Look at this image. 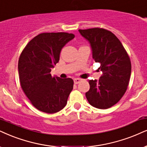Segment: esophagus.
Here are the masks:
<instances>
[{"label":"esophagus","instance_id":"1","mask_svg":"<svg viewBox=\"0 0 147 147\" xmlns=\"http://www.w3.org/2000/svg\"><path fill=\"white\" fill-rule=\"evenodd\" d=\"M81 79H79V78H76V79H74V83L75 84H78V83H79L81 82Z\"/></svg>","mask_w":147,"mask_h":147}]
</instances>
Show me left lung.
I'll list each match as a JSON object with an SVG mask.
<instances>
[{
  "instance_id": "obj_1",
  "label": "left lung",
  "mask_w": 147,
  "mask_h": 147,
  "mask_svg": "<svg viewBox=\"0 0 147 147\" xmlns=\"http://www.w3.org/2000/svg\"><path fill=\"white\" fill-rule=\"evenodd\" d=\"M90 42L92 57L100 63L102 72L99 80H90V88L85 93L89 103L100 109H109L119 101L127 90L131 75V62L117 37L107 30H79Z\"/></svg>"
}]
</instances>
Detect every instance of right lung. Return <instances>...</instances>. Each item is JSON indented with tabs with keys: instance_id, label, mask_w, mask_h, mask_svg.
Returning a JSON list of instances; mask_svg holds the SVG:
<instances>
[{
	"instance_id": "obj_1",
	"label": "right lung",
	"mask_w": 147,
	"mask_h": 147,
	"mask_svg": "<svg viewBox=\"0 0 147 147\" xmlns=\"http://www.w3.org/2000/svg\"><path fill=\"white\" fill-rule=\"evenodd\" d=\"M75 38L67 32L41 33L26 46L18 62L20 84L38 110L55 113L64 109L73 89V80L51 77V68L59 62L61 50Z\"/></svg>"
}]
</instances>
